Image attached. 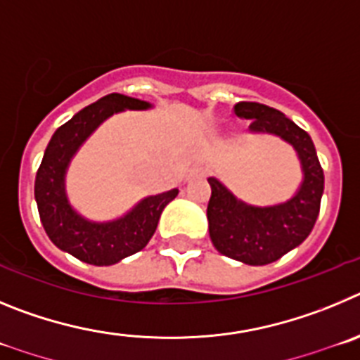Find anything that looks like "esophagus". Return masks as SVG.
Instances as JSON below:
<instances>
[{"label": "esophagus", "mask_w": 360, "mask_h": 360, "mask_svg": "<svg viewBox=\"0 0 360 360\" xmlns=\"http://www.w3.org/2000/svg\"><path fill=\"white\" fill-rule=\"evenodd\" d=\"M204 176V168L195 167L192 168V172H190V177H202Z\"/></svg>", "instance_id": "34e87169"}]
</instances>
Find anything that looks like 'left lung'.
I'll return each instance as SVG.
<instances>
[{
	"instance_id": "obj_1",
	"label": "left lung",
	"mask_w": 360,
	"mask_h": 360,
	"mask_svg": "<svg viewBox=\"0 0 360 360\" xmlns=\"http://www.w3.org/2000/svg\"><path fill=\"white\" fill-rule=\"evenodd\" d=\"M238 118L251 120L249 132L273 134L296 150L303 181L289 200L273 206H252L233 195L224 184L210 177V238L224 257L248 265H267L305 240L319 215L325 176L312 138L281 111L257 102H238Z\"/></svg>"
}]
</instances>
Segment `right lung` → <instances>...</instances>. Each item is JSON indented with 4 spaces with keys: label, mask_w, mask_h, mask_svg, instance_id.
I'll use <instances>...</instances> for the list:
<instances>
[{
    "label": "right lung",
    "mask_w": 360,
    "mask_h": 360,
    "mask_svg": "<svg viewBox=\"0 0 360 360\" xmlns=\"http://www.w3.org/2000/svg\"><path fill=\"white\" fill-rule=\"evenodd\" d=\"M152 103L111 93L77 112L51 136L35 176V200L43 228L60 251L91 265H112L141 251L160 222L161 212L179 193L177 188L148 195L125 215L96 222L80 215L66 193V172L84 141L109 118L125 109L147 111Z\"/></svg>",
    "instance_id": "1"
}]
</instances>
